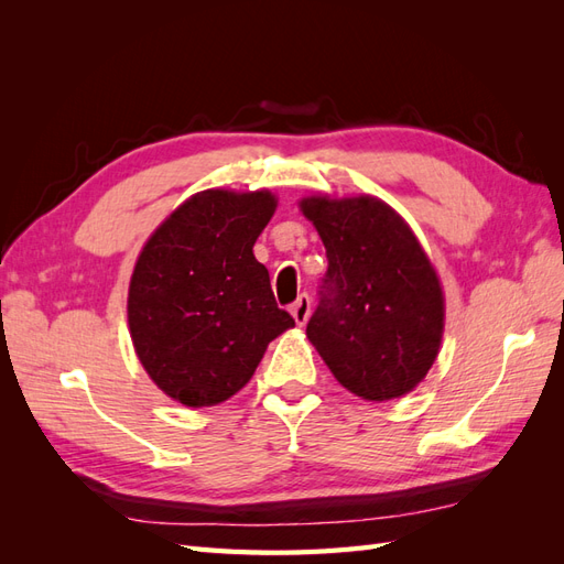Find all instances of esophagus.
<instances>
[{
    "mask_svg": "<svg viewBox=\"0 0 564 564\" xmlns=\"http://www.w3.org/2000/svg\"><path fill=\"white\" fill-rule=\"evenodd\" d=\"M311 305H313L311 296H308V294H301V296L294 301L292 308H289V311H292V315H294L299 327H303V324L308 322V317H311Z\"/></svg>",
    "mask_w": 564,
    "mask_h": 564,
    "instance_id": "1",
    "label": "esophagus"
}]
</instances>
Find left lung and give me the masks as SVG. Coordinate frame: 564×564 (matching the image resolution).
I'll list each match as a JSON object with an SVG mask.
<instances>
[{
  "instance_id": "8db88e82",
  "label": "left lung",
  "mask_w": 564,
  "mask_h": 564,
  "mask_svg": "<svg viewBox=\"0 0 564 564\" xmlns=\"http://www.w3.org/2000/svg\"><path fill=\"white\" fill-rule=\"evenodd\" d=\"M327 249L311 344L336 381L369 402L412 392L433 367L445 332V296L412 228L386 202L305 197Z\"/></svg>"
}]
</instances>
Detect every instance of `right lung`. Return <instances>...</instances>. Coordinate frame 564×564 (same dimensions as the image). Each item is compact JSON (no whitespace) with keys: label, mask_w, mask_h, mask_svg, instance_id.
I'll return each instance as SVG.
<instances>
[{"label":"right lung","mask_w":564,"mask_h":564,"mask_svg":"<svg viewBox=\"0 0 564 564\" xmlns=\"http://www.w3.org/2000/svg\"><path fill=\"white\" fill-rule=\"evenodd\" d=\"M268 191H204L152 232L129 284V332L148 377L185 406L245 388L294 317L278 308L253 242L275 214Z\"/></svg>","instance_id":"right-lung-1"}]
</instances>
